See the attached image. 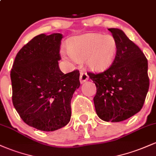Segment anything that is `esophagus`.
Returning <instances> with one entry per match:
<instances>
[{"label":"esophagus","mask_w":156,"mask_h":156,"mask_svg":"<svg viewBox=\"0 0 156 156\" xmlns=\"http://www.w3.org/2000/svg\"><path fill=\"white\" fill-rule=\"evenodd\" d=\"M88 79H89V76H88V75H87V73L80 72V83H83L85 81H87Z\"/></svg>","instance_id":"obj_1"}]
</instances>
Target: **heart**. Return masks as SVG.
<instances>
[{
  "label": "heart",
  "instance_id": "b5f03b06",
  "mask_svg": "<svg viewBox=\"0 0 156 156\" xmlns=\"http://www.w3.org/2000/svg\"><path fill=\"white\" fill-rule=\"evenodd\" d=\"M117 51L115 39L112 36L88 34L71 39L65 57L74 61L87 59L90 69L96 72L105 70L112 65Z\"/></svg>",
  "mask_w": 156,
  "mask_h": 156
}]
</instances>
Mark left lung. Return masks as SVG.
<instances>
[{
	"label": "left lung",
	"instance_id": "1",
	"mask_svg": "<svg viewBox=\"0 0 156 156\" xmlns=\"http://www.w3.org/2000/svg\"><path fill=\"white\" fill-rule=\"evenodd\" d=\"M117 44L112 65L99 73H88L95 83L94 103L98 116L106 122H121L142 108L150 86L147 59L122 30L108 28Z\"/></svg>",
	"mask_w": 156,
	"mask_h": 156
}]
</instances>
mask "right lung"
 Masks as SVG:
<instances>
[{"label": "right lung", "mask_w": 156, "mask_h": 156, "mask_svg": "<svg viewBox=\"0 0 156 156\" xmlns=\"http://www.w3.org/2000/svg\"><path fill=\"white\" fill-rule=\"evenodd\" d=\"M62 35L44 34L20 50L11 69L12 103L29 126L53 131L71 117L73 93L80 87L79 70L64 74L58 67Z\"/></svg>", "instance_id": "1"}]
</instances>
